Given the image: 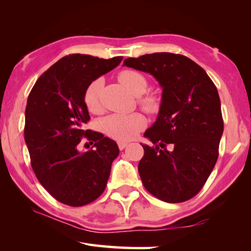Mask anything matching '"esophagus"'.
<instances>
[{
  "mask_svg": "<svg viewBox=\"0 0 251 251\" xmlns=\"http://www.w3.org/2000/svg\"><path fill=\"white\" fill-rule=\"evenodd\" d=\"M117 146H119V149L120 150H124V149L128 146V143L127 142H123V141H119L117 142Z\"/></svg>",
  "mask_w": 251,
  "mask_h": 251,
  "instance_id": "34e87169",
  "label": "esophagus"
}]
</instances>
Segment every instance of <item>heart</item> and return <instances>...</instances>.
<instances>
[{"label":"heart","mask_w":251,"mask_h":251,"mask_svg":"<svg viewBox=\"0 0 251 251\" xmlns=\"http://www.w3.org/2000/svg\"><path fill=\"white\" fill-rule=\"evenodd\" d=\"M120 82L129 90L131 94L139 96L148 88L147 78L141 73L134 70H124L119 74ZM102 78H96L90 82L84 92V103L88 111L97 113L100 111L101 89ZM139 104L148 113H157L161 108V99L158 96L148 94L139 98ZM147 126L146 116L139 112L131 114H111L101 121V128L106 135L119 141H129L137 136L138 132L145 129Z\"/></svg>","instance_id":"obj_1"}]
</instances>
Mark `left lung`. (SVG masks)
<instances>
[{
  "label": "left lung",
  "mask_w": 251,
  "mask_h": 251,
  "mask_svg": "<svg viewBox=\"0 0 251 251\" xmlns=\"http://www.w3.org/2000/svg\"><path fill=\"white\" fill-rule=\"evenodd\" d=\"M124 66L152 74L163 88L157 120L145 132L155 147L142 145V183L161 201H188L204 186L219 155L223 119L216 85L204 69L179 54L127 58Z\"/></svg>",
  "instance_id": "obj_1"
}]
</instances>
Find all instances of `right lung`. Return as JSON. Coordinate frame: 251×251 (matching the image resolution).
Returning <instances> with one entry per match:
<instances>
[{"mask_svg":"<svg viewBox=\"0 0 251 251\" xmlns=\"http://www.w3.org/2000/svg\"><path fill=\"white\" fill-rule=\"evenodd\" d=\"M122 59L65 56L42 74L29 94L25 141L31 166L44 189L62 204L87 205L105 189L119 147L101 132L84 129L90 117L83 96L90 82L113 70ZM83 136L95 149L78 151Z\"/></svg>","mask_w":251,"mask_h":251,"instance_id":"right-lung-1","label":"right lung"}]
</instances>
